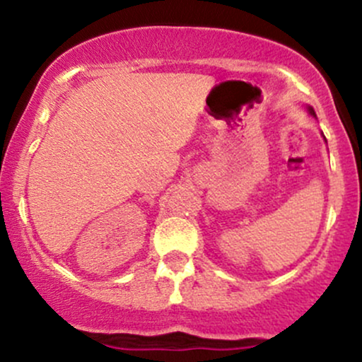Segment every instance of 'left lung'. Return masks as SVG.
<instances>
[{
    "label": "left lung",
    "mask_w": 362,
    "mask_h": 362,
    "mask_svg": "<svg viewBox=\"0 0 362 362\" xmlns=\"http://www.w3.org/2000/svg\"><path fill=\"white\" fill-rule=\"evenodd\" d=\"M311 114H313V115H315V112H313V110H311Z\"/></svg>",
    "instance_id": "left-lung-1"
}]
</instances>
